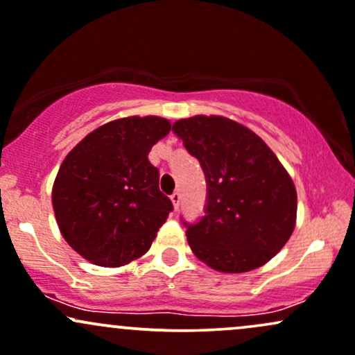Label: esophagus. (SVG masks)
I'll list each match as a JSON object with an SVG mask.
<instances>
[{
	"label": "esophagus",
	"instance_id": "esophagus-1",
	"mask_svg": "<svg viewBox=\"0 0 355 355\" xmlns=\"http://www.w3.org/2000/svg\"><path fill=\"white\" fill-rule=\"evenodd\" d=\"M171 201H173L174 209H178L179 208V202H181V194L173 193V194H171Z\"/></svg>",
	"mask_w": 355,
	"mask_h": 355
}]
</instances>
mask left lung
<instances>
[{
    "label": "left lung",
    "mask_w": 355,
    "mask_h": 355,
    "mask_svg": "<svg viewBox=\"0 0 355 355\" xmlns=\"http://www.w3.org/2000/svg\"><path fill=\"white\" fill-rule=\"evenodd\" d=\"M173 132L206 178L205 216L186 226L201 261L223 273L265 265L295 228L297 191L285 167L257 134L218 115L174 122Z\"/></svg>",
    "instance_id": "obj_1"
}]
</instances>
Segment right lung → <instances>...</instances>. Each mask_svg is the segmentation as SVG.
<instances>
[{
	"label": "right lung",
	"mask_w": 355,
	"mask_h": 355,
	"mask_svg": "<svg viewBox=\"0 0 355 355\" xmlns=\"http://www.w3.org/2000/svg\"><path fill=\"white\" fill-rule=\"evenodd\" d=\"M169 121L127 117L98 127L70 150L51 193L67 243L98 266H122L142 257L173 211L159 189L150 147Z\"/></svg>",
	"instance_id": "add662e5"
}]
</instances>
